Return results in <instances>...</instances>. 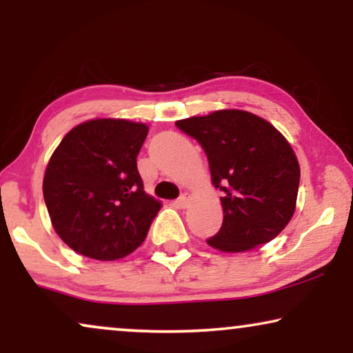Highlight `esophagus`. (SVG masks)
<instances>
[{"label":"esophagus","mask_w":353,"mask_h":353,"mask_svg":"<svg viewBox=\"0 0 353 353\" xmlns=\"http://www.w3.org/2000/svg\"><path fill=\"white\" fill-rule=\"evenodd\" d=\"M188 204H190V196L183 194L178 197V199L175 201V205L180 207V209H185V207H188Z\"/></svg>","instance_id":"esophagus-1"}]
</instances>
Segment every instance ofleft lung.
I'll list each match as a JSON object with an SVG mask.
<instances>
[{
	"mask_svg": "<svg viewBox=\"0 0 353 353\" xmlns=\"http://www.w3.org/2000/svg\"><path fill=\"white\" fill-rule=\"evenodd\" d=\"M175 125L201 144L212 183L223 192V223L207 243L223 252H244L276 238L292 219L301 181L286 138L267 120L234 109Z\"/></svg>",
	"mask_w": 353,
	"mask_h": 353,
	"instance_id": "8db88e82",
	"label": "left lung"
}]
</instances>
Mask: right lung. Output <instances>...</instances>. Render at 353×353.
<instances>
[{"label": "right lung", "mask_w": 353, "mask_h": 353, "mask_svg": "<svg viewBox=\"0 0 353 353\" xmlns=\"http://www.w3.org/2000/svg\"><path fill=\"white\" fill-rule=\"evenodd\" d=\"M148 132L130 120H90L72 128L51 156L43 196L56 233L75 252L117 260L146 239L161 210L137 167Z\"/></svg>", "instance_id": "add662e5"}]
</instances>
